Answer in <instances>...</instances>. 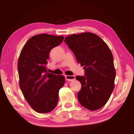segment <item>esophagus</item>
Returning a JSON list of instances; mask_svg holds the SVG:
<instances>
[{"label": "esophagus", "mask_w": 134, "mask_h": 134, "mask_svg": "<svg viewBox=\"0 0 134 134\" xmlns=\"http://www.w3.org/2000/svg\"><path fill=\"white\" fill-rule=\"evenodd\" d=\"M65 78H66V80L67 81L71 82V81H73V80H75L76 77H75L74 76H67V75H66Z\"/></svg>", "instance_id": "obj_1"}]
</instances>
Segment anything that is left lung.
Here are the masks:
<instances>
[{
    "label": "left lung",
    "mask_w": 134,
    "mask_h": 134,
    "mask_svg": "<svg viewBox=\"0 0 134 134\" xmlns=\"http://www.w3.org/2000/svg\"><path fill=\"white\" fill-rule=\"evenodd\" d=\"M65 42L85 71V76L76 77L82 85L79 101L90 110L100 109L115 87L116 71L110 49L99 36L91 32L71 35Z\"/></svg>",
    "instance_id": "1"
}]
</instances>
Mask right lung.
<instances>
[{"mask_svg":"<svg viewBox=\"0 0 134 134\" xmlns=\"http://www.w3.org/2000/svg\"><path fill=\"white\" fill-rule=\"evenodd\" d=\"M63 36L42 34L31 37L22 49L18 62L19 85L25 100L40 113L55 108L63 76L49 73L46 65L50 51L63 41Z\"/></svg>","mask_w":134,"mask_h":134,"instance_id":"obj_1","label":"right lung"}]
</instances>
